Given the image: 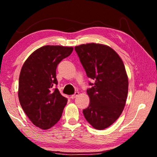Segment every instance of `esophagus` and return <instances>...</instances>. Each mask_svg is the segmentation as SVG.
<instances>
[{
    "instance_id": "obj_1",
    "label": "esophagus",
    "mask_w": 157,
    "mask_h": 157,
    "mask_svg": "<svg viewBox=\"0 0 157 157\" xmlns=\"http://www.w3.org/2000/svg\"><path fill=\"white\" fill-rule=\"evenodd\" d=\"M78 95H79V92H78V91H75V94H74L73 95H71V98H72V99H74V98H75L77 96H78Z\"/></svg>"
}]
</instances>
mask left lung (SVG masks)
<instances>
[{"label": "left lung", "mask_w": 157, "mask_h": 157, "mask_svg": "<svg viewBox=\"0 0 157 157\" xmlns=\"http://www.w3.org/2000/svg\"><path fill=\"white\" fill-rule=\"evenodd\" d=\"M75 50L88 78L91 88L89 107L83 110L86 120L95 129L102 130L119 118L125 105L128 93V78L119 55L107 46L87 44Z\"/></svg>", "instance_id": "left-lung-1"}]
</instances>
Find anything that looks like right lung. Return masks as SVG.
Listing matches in <instances>:
<instances>
[{"label":"right lung","mask_w":157,"mask_h":157,"mask_svg":"<svg viewBox=\"0 0 157 157\" xmlns=\"http://www.w3.org/2000/svg\"><path fill=\"white\" fill-rule=\"evenodd\" d=\"M73 50V47L45 46L32 53L22 66L18 99L29 119L39 128H50L62 117L68 100L57 88L56 69Z\"/></svg>","instance_id":"obj_1"}]
</instances>
